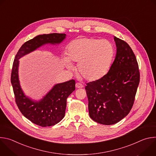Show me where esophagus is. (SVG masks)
Returning a JSON list of instances; mask_svg holds the SVG:
<instances>
[{
    "label": "esophagus",
    "instance_id": "obj_1",
    "mask_svg": "<svg viewBox=\"0 0 156 156\" xmlns=\"http://www.w3.org/2000/svg\"><path fill=\"white\" fill-rule=\"evenodd\" d=\"M76 88H82L83 87V85L80 83H76Z\"/></svg>",
    "mask_w": 156,
    "mask_h": 156
}]
</instances>
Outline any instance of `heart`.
<instances>
[{"instance_id": "obj_1", "label": "heart", "mask_w": 156, "mask_h": 156, "mask_svg": "<svg viewBox=\"0 0 156 156\" xmlns=\"http://www.w3.org/2000/svg\"><path fill=\"white\" fill-rule=\"evenodd\" d=\"M112 44L105 39L83 37L72 41L67 47L64 63L69 70L71 62H78V71L86 80L93 81L102 78L109 70L114 56Z\"/></svg>"}]
</instances>
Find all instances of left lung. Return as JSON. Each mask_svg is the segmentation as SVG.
I'll list each match as a JSON object with an SVG mask.
<instances>
[{
  "label": "left lung",
  "instance_id": "obj_1",
  "mask_svg": "<svg viewBox=\"0 0 156 156\" xmlns=\"http://www.w3.org/2000/svg\"><path fill=\"white\" fill-rule=\"evenodd\" d=\"M115 58L102 78L86 83L90 117L103 125H113L125 117L134 104L140 83L135 54L124 41L114 37Z\"/></svg>",
  "mask_w": 156,
  "mask_h": 156
}]
</instances>
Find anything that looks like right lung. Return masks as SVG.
Returning <instances> with one entry per match:
<instances>
[{
	"mask_svg": "<svg viewBox=\"0 0 156 156\" xmlns=\"http://www.w3.org/2000/svg\"><path fill=\"white\" fill-rule=\"evenodd\" d=\"M65 34L52 33L38 35L25 42L18 50L13 63L11 83L16 104L21 114L33 123L42 126H50L60 122L65 116L66 99L75 90V81L71 80L56 84L39 101L26 96L22 90L18 78L19 59L46 44L62 42Z\"/></svg>",
	"mask_w": 156,
	"mask_h": 156,
	"instance_id": "1",
	"label": "right lung"
}]
</instances>
